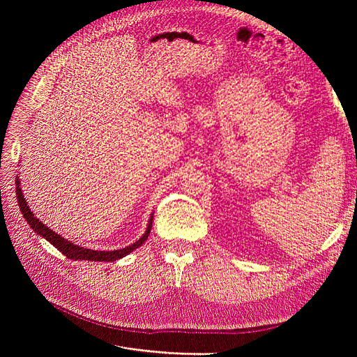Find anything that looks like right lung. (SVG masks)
<instances>
[{"label":"right lung","mask_w":357,"mask_h":357,"mask_svg":"<svg viewBox=\"0 0 357 357\" xmlns=\"http://www.w3.org/2000/svg\"><path fill=\"white\" fill-rule=\"evenodd\" d=\"M16 195H17V202L20 211H22L24 218L26 220V223H29L32 232H36L37 235L43 236V238L47 240L53 247H56L58 250L67 256L68 259H73V261H95V262H114L117 259H122L126 255H129L131 252H134L135 248L142 247L144 244V241L147 240V236L150 234V229H152L153 225V213L150 215L149 223L146 232L143 234L142 238H138L134 244L128 245L125 248H121V250H104V252H98V250H92V248H84L80 247L77 244H74L73 241H68L67 238H63L58 232H55L53 229H49L47 226L43 223L40 219H37L34 214H32L29 205L24 197V192L20 189V178H16Z\"/></svg>","instance_id":"right-lung-1"}]
</instances>
